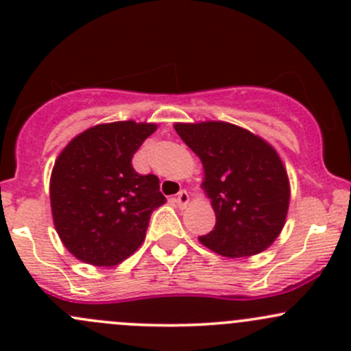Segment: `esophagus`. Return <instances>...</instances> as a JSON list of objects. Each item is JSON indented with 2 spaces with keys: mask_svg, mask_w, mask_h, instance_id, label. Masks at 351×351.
I'll return each mask as SVG.
<instances>
[{
  "mask_svg": "<svg viewBox=\"0 0 351 351\" xmlns=\"http://www.w3.org/2000/svg\"><path fill=\"white\" fill-rule=\"evenodd\" d=\"M175 202H176V204H178V207H185V205H189V202H190L189 192H186V190H182V192H180L178 195H176Z\"/></svg>",
  "mask_w": 351,
  "mask_h": 351,
  "instance_id": "34e87169",
  "label": "esophagus"
}]
</instances>
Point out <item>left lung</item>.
Masks as SVG:
<instances>
[{"mask_svg":"<svg viewBox=\"0 0 351 351\" xmlns=\"http://www.w3.org/2000/svg\"><path fill=\"white\" fill-rule=\"evenodd\" d=\"M204 166L202 189L215 226L198 241L226 258L253 256L274 244L290 202L287 169L274 146L228 122L175 123Z\"/></svg>","mask_w":351,"mask_h":351,"instance_id":"1","label":"left lung"}]
</instances>
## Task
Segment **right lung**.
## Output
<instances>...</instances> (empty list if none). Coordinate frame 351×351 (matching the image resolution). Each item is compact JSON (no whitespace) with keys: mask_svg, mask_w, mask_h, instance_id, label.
<instances>
[{"mask_svg":"<svg viewBox=\"0 0 351 351\" xmlns=\"http://www.w3.org/2000/svg\"><path fill=\"white\" fill-rule=\"evenodd\" d=\"M156 123H98L61 151L51 175V208L66 250L95 267H115L146 238L154 208L166 202L154 175H139L132 156Z\"/></svg>","mask_w":351,"mask_h":351,"instance_id":"obj_1","label":"right lung"}]
</instances>
